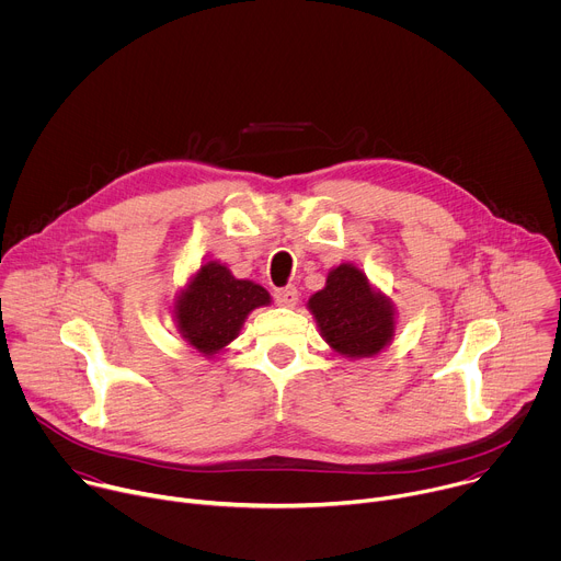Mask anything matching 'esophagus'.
Returning <instances> with one entry per match:
<instances>
[{
    "label": "esophagus",
    "mask_w": 561,
    "mask_h": 561,
    "mask_svg": "<svg viewBox=\"0 0 561 561\" xmlns=\"http://www.w3.org/2000/svg\"><path fill=\"white\" fill-rule=\"evenodd\" d=\"M275 299H277V304L279 306H295L297 304V299H299V293H297V288L295 286H284V288H279V290H275Z\"/></svg>",
    "instance_id": "esophagus-1"
}]
</instances>
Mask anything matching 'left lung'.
<instances>
[{
    "instance_id": "left-lung-1",
    "label": "left lung",
    "mask_w": 561,
    "mask_h": 561,
    "mask_svg": "<svg viewBox=\"0 0 561 561\" xmlns=\"http://www.w3.org/2000/svg\"><path fill=\"white\" fill-rule=\"evenodd\" d=\"M319 333L342 357L379 355L394 337V306L355 264L335 266L308 299Z\"/></svg>"
}]
</instances>
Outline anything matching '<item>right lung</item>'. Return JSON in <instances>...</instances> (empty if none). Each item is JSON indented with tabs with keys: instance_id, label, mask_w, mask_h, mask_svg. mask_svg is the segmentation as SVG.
<instances>
[{
	"instance_id": "obj_1",
	"label": "right lung",
	"mask_w": 561,
	"mask_h": 561,
	"mask_svg": "<svg viewBox=\"0 0 561 561\" xmlns=\"http://www.w3.org/2000/svg\"><path fill=\"white\" fill-rule=\"evenodd\" d=\"M271 295L251 279H237L228 266L204 262L178 293L173 317L184 342L213 359L242 331L247 317L268 306Z\"/></svg>"
}]
</instances>
